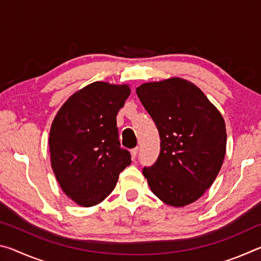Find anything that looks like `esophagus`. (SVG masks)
<instances>
[{"mask_svg":"<svg viewBox=\"0 0 261 261\" xmlns=\"http://www.w3.org/2000/svg\"><path fill=\"white\" fill-rule=\"evenodd\" d=\"M138 151H139L138 147L131 149V156H132V159H135L137 156V154H138Z\"/></svg>","mask_w":261,"mask_h":261,"instance_id":"1","label":"esophagus"}]
</instances>
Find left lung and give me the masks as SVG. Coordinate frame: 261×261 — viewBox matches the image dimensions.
<instances>
[{
  "label": "left lung",
  "mask_w": 261,
  "mask_h": 261,
  "mask_svg": "<svg viewBox=\"0 0 261 261\" xmlns=\"http://www.w3.org/2000/svg\"><path fill=\"white\" fill-rule=\"evenodd\" d=\"M160 135V154L144 168L151 191L165 204L184 207L205 193L226 156V122L199 87L180 77L136 88Z\"/></svg>",
  "instance_id": "8db88e82"
}]
</instances>
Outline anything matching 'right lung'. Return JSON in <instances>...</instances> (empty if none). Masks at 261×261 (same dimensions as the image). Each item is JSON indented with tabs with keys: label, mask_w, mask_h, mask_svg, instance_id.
<instances>
[{
	"label": "right lung",
	"mask_w": 261,
	"mask_h": 261,
	"mask_svg": "<svg viewBox=\"0 0 261 261\" xmlns=\"http://www.w3.org/2000/svg\"><path fill=\"white\" fill-rule=\"evenodd\" d=\"M129 84L94 82L62 105L49 132L50 165L60 187L77 205L107 198L131 155L120 147L116 116L129 98Z\"/></svg>",
	"instance_id": "obj_1"
}]
</instances>
